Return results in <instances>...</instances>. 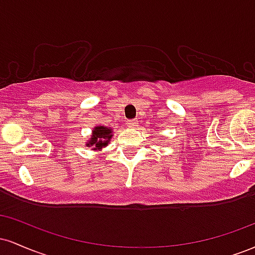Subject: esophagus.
Listing matches in <instances>:
<instances>
[{
  "label": "esophagus",
  "mask_w": 255,
  "mask_h": 255,
  "mask_svg": "<svg viewBox=\"0 0 255 255\" xmlns=\"http://www.w3.org/2000/svg\"><path fill=\"white\" fill-rule=\"evenodd\" d=\"M136 125H137V122L135 121V120H129V121H127V126L130 128H134Z\"/></svg>",
  "instance_id": "34e87169"
}]
</instances>
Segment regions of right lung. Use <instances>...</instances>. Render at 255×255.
Listing matches in <instances>:
<instances>
[{
  "label": "right lung",
  "mask_w": 255,
  "mask_h": 255,
  "mask_svg": "<svg viewBox=\"0 0 255 255\" xmlns=\"http://www.w3.org/2000/svg\"><path fill=\"white\" fill-rule=\"evenodd\" d=\"M111 129L108 127L99 126L92 131V137L87 142V146H93V150H101L103 146H107L111 139Z\"/></svg>",
  "instance_id": "right-lung-1"
}]
</instances>
